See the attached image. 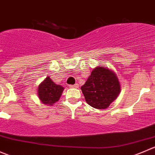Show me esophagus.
I'll use <instances>...</instances> for the list:
<instances>
[{
  "label": "esophagus",
  "mask_w": 155,
  "mask_h": 155,
  "mask_svg": "<svg viewBox=\"0 0 155 155\" xmlns=\"http://www.w3.org/2000/svg\"><path fill=\"white\" fill-rule=\"evenodd\" d=\"M78 87V84H73V85L70 84V85H69V87H71V88H77Z\"/></svg>",
  "instance_id": "obj_1"
}]
</instances>
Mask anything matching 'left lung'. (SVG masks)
Masks as SVG:
<instances>
[{
  "label": "left lung",
  "instance_id": "1",
  "mask_svg": "<svg viewBox=\"0 0 155 155\" xmlns=\"http://www.w3.org/2000/svg\"><path fill=\"white\" fill-rule=\"evenodd\" d=\"M120 87L118 79L113 71L97 67L81 87V90L88 105L98 109H104L118 96Z\"/></svg>",
  "mask_w": 155,
  "mask_h": 155
}]
</instances>
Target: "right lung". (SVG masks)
I'll list each match as a JSON object with an SVG mask.
<instances>
[{
    "label": "right lung",
    "instance_id": "obj_1",
    "mask_svg": "<svg viewBox=\"0 0 155 155\" xmlns=\"http://www.w3.org/2000/svg\"><path fill=\"white\" fill-rule=\"evenodd\" d=\"M63 90L62 86L56 84L47 77L38 87V96L43 104L53 105L59 100Z\"/></svg>",
    "mask_w": 155,
    "mask_h": 155
}]
</instances>
